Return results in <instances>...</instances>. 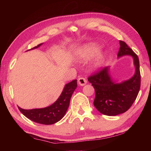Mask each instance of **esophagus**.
<instances>
[{
  "label": "esophagus",
  "mask_w": 151,
  "mask_h": 151,
  "mask_svg": "<svg viewBox=\"0 0 151 151\" xmlns=\"http://www.w3.org/2000/svg\"><path fill=\"white\" fill-rule=\"evenodd\" d=\"M86 83H87V81H86V80L85 78L81 77V78H79L78 79V83L79 85L84 86V85H86Z\"/></svg>",
  "instance_id": "obj_1"
}]
</instances>
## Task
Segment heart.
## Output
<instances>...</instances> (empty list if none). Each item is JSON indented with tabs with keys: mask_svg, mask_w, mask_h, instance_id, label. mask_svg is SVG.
<instances>
[{
	"mask_svg": "<svg viewBox=\"0 0 151 151\" xmlns=\"http://www.w3.org/2000/svg\"><path fill=\"white\" fill-rule=\"evenodd\" d=\"M99 51V47L96 45H91L88 46L85 49V57L87 58H91L95 57V56L98 54ZM102 59L103 58L102 57H100L98 59V62L96 63L97 65H100L101 63Z\"/></svg>",
	"mask_w": 151,
	"mask_h": 151,
	"instance_id": "heart-1",
	"label": "heart"
}]
</instances>
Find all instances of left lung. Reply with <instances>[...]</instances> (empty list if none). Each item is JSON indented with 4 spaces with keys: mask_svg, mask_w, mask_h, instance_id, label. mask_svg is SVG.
I'll return each mask as SVG.
<instances>
[{
    "mask_svg": "<svg viewBox=\"0 0 151 151\" xmlns=\"http://www.w3.org/2000/svg\"><path fill=\"white\" fill-rule=\"evenodd\" d=\"M118 58L129 55L133 58L135 73L132 77L121 83L111 78L109 67L106 66L88 78L95 90L94 106L101 113L116 116L130 109L139 94L140 86L139 60L134 51L126 43L120 40Z\"/></svg>",
    "mask_w": 151,
    "mask_h": 151,
    "instance_id": "obj_1",
    "label": "left lung"
}]
</instances>
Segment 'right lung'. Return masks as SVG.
Here are the masks:
<instances>
[{
	"label": "right lung",
	"mask_w": 151,
	"mask_h": 151,
	"mask_svg": "<svg viewBox=\"0 0 151 151\" xmlns=\"http://www.w3.org/2000/svg\"><path fill=\"white\" fill-rule=\"evenodd\" d=\"M42 43L32 48L35 49L42 45ZM31 50V49H30ZM76 80H73L65 86L58 99L50 106L42 109L25 110L18 106L19 111L32 121L42 124H55L63 118L69 106L70 98L77 86Z\"/></svg>",
	"instance_id": "1"
}]
</instances>
